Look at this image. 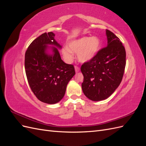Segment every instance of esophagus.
Returning a JSON list of instances; mask_svg holds the SVG:
<instances>
[{"instance_id": "1", "label": "esophagus", "mask_w": 146, "mask_h": 146, "mask_svg": "<svg viewBox=\"0 0 146 146\" xmlns=\"http://www.w3.org/2000/svg\"><path fill=\"white\" fill-rule=\"evenodd\" d=\"M75 70H76V72H78L80 71V68H79L77 66H75Z\"/></svg>"}]
</instances>
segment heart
<instances>
[{"mask_svg":"<svg viewBox=\"0 0 146 146\" xmlns=\"http://www.w3.org/2000/svg\"><path fill=\"white\" fill-rule=\"evenodd\" d=\"M100 46V40L98 37L85 36L71 41L69 47L64 46L62 54L66 61H70L73 58V53H76L78 60L82 63H86L96 56Z\"/></svg>","mask_w":146,"mask_h":146,"instance_id":"heart-1","label":"heart"}]
</instances>
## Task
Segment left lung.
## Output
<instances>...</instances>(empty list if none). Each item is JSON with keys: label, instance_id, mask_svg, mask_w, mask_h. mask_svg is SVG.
<instances>
[{"label": "left lung", "instance_id": "left-lung-1", "mask_svg": "<svg viewBox=\"0 0 146 146\" xmlns=\"http://www.w3.org/2000/svg\"><path fill=\"white\" fill-rule=\"evenodd\" d=\"M107 46L100 50L93 58L83 63L82 88L84 94L92 101L105 100L120 85L126 64V52L120 39L106 30Z\"/></svg>", "mask_w": 146, "mask_h": 146}]
</instances>
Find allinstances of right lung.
<instances>
[{"instance_id":"add662e5","label":"right lung","mask_w":146,"mask_h":146,"mask_svg":"<svg viewBox=\"0 0 146 146\" xmlns=\"http://www.w3.org/2000/svg\"><path fill=\"white\" fill-rule=\"evenodd\" d=\"M55 35L53 32L42 34L30 44L25 54V70L31 90L38 100L48 104L63 99L68 83L76 74L72 64L61 60L57 48L61 46Z\"/></svg>"}]
</instances>
